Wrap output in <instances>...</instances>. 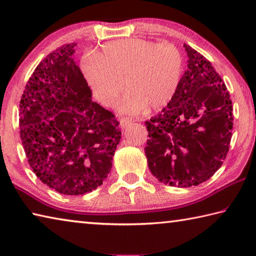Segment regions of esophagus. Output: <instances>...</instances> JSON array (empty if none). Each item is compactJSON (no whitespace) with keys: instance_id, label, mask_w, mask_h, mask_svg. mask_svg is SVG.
<instances>
[{"instance_id":"34e87169","label":"esophagus","mask_w":256,"mask_h":256,"mask_svg":"<svg viewBox=\"0 0 256 256\" xmlns=\"http://www.w3.org/2000/svg\"><path fill=\"white\" fill-rule=\"evenodd\" d=\"M130 124H132V120H130V118H120V125L122 130L126 128Z\"/></svg>"}]
</instances>
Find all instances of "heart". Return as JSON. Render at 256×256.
Segmentation results:
<instances>
[{
	"label": "heart",
	"instance_id": "heart-1",
	"mask_svg": "<svg viewBox=\"0 0 256 256\" xmlns=\"http://www.w3.org/2000/svg\"><path fill=\"white\" fill-rule=\"evenodd\" d=\"M81 71L94 98L107 107L115 104L124 81L128 92L118 108L136 115L148 105L159 110L172 100L183 74V56L172 44L128 38L107 42L97 54H86Z\"/></svg>",
	"mask_w": 256,
	"mask_h": 256
}]
</instances>
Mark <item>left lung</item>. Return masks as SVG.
<instances>
[{
	"label": "left lung",
	"instance_id": "1",
	"mask_svg": "<svg viewBox=\"0 0 256 256\" xmlns=\"http://www.w3.org/2000/svg\"><path fill=\"white\" fill-rule=\"evenodd\" d=\"M184 47L188 70L175 96L146 122L149 170L159 182L177 188L201 184L222 167L234 118L222 76L204 56L188 45Z\"/></svg>",
	"mask_w": 256,
	"mask_h": 256
}]
</instances>
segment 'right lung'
<instances>
[{"label":"right lung","instance_id":"right-lung-1","mask_svg":"<svg viewBox=\"0 0 256 256\" xmlns=\"http://www.w3.org/2000/svg\"><path fill=\"white\" fill-rule=\"evenodd\" d=\"M76 46L47 55L20 100V138L30 167L64 196H82L102 184L122 134L115 115L92 100L73 58Z\"/></svg>","mask_w":256,"mask_h":256}]
</instances>
